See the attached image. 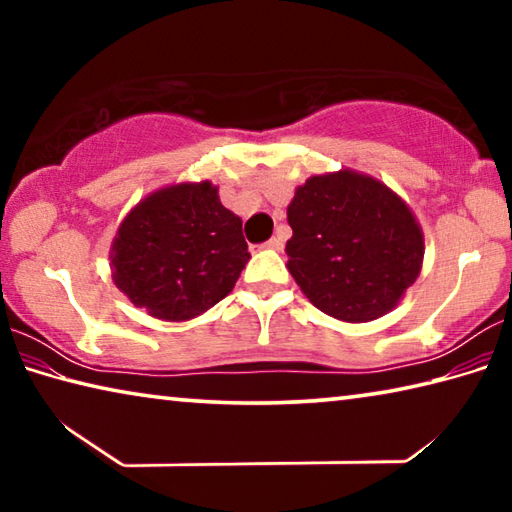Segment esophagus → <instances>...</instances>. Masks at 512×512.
<instances>
[{"mask_svg":"<svg viewBox=\"0 0 512 512\" xmlns=\"http://www.w3.org/2000/svg\"><path fill=\"white\" fill-rule=\"evenodd\" d=\"M282 246H284L282 237H271L266 241V248H271V250H282Z\"/></svg>","mask_w":512,"mask_h":512,"instance_id":"34e87169","label":"esophagus"}]
</instances>
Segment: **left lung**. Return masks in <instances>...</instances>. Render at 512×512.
I'll use <instances>...</instances> for the list:
<instances>
[{
    "instance_id": "left-lung-1",
    "label": "left lung",
    "mask_w": 512,
    "mask_h": 512,
    "mask_svg": "<svg viewBox=\"0 0 512 512\" xmlns=\"http://www.w3.org/2000/svg\"><path fill=\"white\" fill-rule=\"evenodd\" d=\"M289 273L309 302L343 323L397 307L420 275L424 237L411 207L366 173L311 176L287 207Z\"/></svg>"
}]
</instances>
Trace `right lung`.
<instances>
[{"mask_svg":"<svg viewBox=\"0 0 512 512\" xmlns=\"http://www.w3.org/2000/svg\"><path fill=\"white\" fill-rule=\"evenodd\" d=\"M250 253L241 219L210 180L162 187L142 198L112 239L117 289L160 320L201 316L235 289Z\"/></svg>","mask_w":512,"mask_h":512,"instance_id":"obj_1","label":"right lung"}]
</instances>
